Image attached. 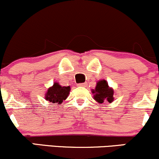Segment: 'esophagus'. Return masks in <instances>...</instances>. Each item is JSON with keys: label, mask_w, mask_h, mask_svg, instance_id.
Segmentation results:
<instances>
[{"label": "esophagus", "mask_w": 159, "mask_h": 159, "mask_svg": "<svg viewBox=\"0 0 159 159\" xmlns=\"http://www.w3.org/2000/svg\"><path fill=\"white\" fill-rule=\"evenodd\" d=\"M78 87H85L86 86H87V84H86V83L78 84Z\"/></svg>", "instance_id": "1"}]
</instances>
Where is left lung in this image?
I'll return each instance as SVG.
<instances>
[{
	"instance_id": "8db88e82",
	"label": "left lung",
	"mask_w": 159,
	"mask_h": 159,
	"mask_svg": "<svg viewBox=\"0 0 159 159\" xmlns=\"http://www.w3.org/2000/svg\"><path fill=\"white\" fill-rule=\"evenodd\" d=\"M92 93H93L94 99L98 103H103L105 101L111 103L114 101V90L109 87L105 80L97 82Z\"/></svg>"
}]
</instances>
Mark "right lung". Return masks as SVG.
<instances>
[{
	"label": "right lung",
	"mask_w": 159,
	"mask_h": 159,
	"mask_svg": "<svg viewBox=\"0 0 159 159\" xmlns=\"http://www.w3.org/2000/svg\"><path fill=\"white\" fill-rule=\"evenodd\" d=\"M70 92V87H62L58 83H54L52 87H49L45 93V100L50 102L61 105L68 97Z\"/></svg>",
	"instance_id": "add662e5"
}]
</instances>
